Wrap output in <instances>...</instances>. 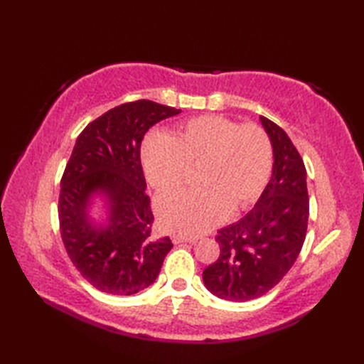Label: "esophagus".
Masks as SVG:
<instances>
[{"label":"esophagus","instance_id":"esophagus-1","mask_svg":"<svg viewBox=\"0 0 364 364\" xmlns=\"http://www.w3.org/2000/svg\"><path fill=\"white\" fill-rule=\"evenodd\" d=\"M172 242H173V244H181V242H191V244H194L196 239L184 237V236H180V235H173V236H172Z\"/></svg>","mask_w":364,"mask_h":364}]
</instances>
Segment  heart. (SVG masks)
<instances>
[{
	"label": "heart",
	"instance_id": "obj_1",
	"mask_svg": "<svg viewBox=\"0 0 364 364\" xmlns=\"http://www.w3.org/2000/svg\"><path fill=\"white\" fill-rule=\"evenodd\" d=\"M141 159L146 180L158 191L183 186L197 167L200 186L159 197L161 225L194 236L252 206L266 189L274 166L270 137L259 125L223 115H198L173 133L144 139Z\"/></svg>",
	"mask_w": 364,
	"mask_h": 364
}]
</instances>
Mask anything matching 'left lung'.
Instances as JSON below:
<instances>
[{
  "mask_svg": "<svg viewBox=\"0 0 364 364\" xmlns=\"http://www.w3.org/2000/svg\"><path fill=\"white\" fill-rule=\"evenodd\" d=\"M274 149L272 178L258 203L241 220L218 231L220 255L203 270L214 296L247 301L264 296L289 272L308 227L306 170L284 131L259 117Z\"/></svg>",
  "mask_w": 364,
  "mask_h": 364,
  "instance_id": "1",
  "label": "left lung"
}]
</instances>
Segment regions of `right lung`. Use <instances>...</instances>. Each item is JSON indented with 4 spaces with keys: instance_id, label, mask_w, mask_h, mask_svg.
Listing matches in <instances>:
<instances>
[{
    "instance_id": "add662e5",
    "label": "right lung",
    "mask_w": 364,
    "mask_h": 364,
    "mask_svg": "<svg viewBox=\"0 0 364 364\" xmlns=\"http://www.w3.org/2000/svg\"><path fill=\"white\" fill-rule=\"evenodd\" d=\"M180 112L150 100L123 103L90 122L76 139L60 180L59 227L73 266L98 291L131 296L149 288L173 247L168 236H151L141 144L154 123ZM97 191L110 203L106 229L92 228L87 218Z\"/></svg>"
}]
</instances>
